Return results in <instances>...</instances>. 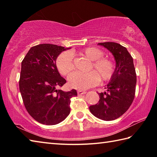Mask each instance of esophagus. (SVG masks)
Listing matches in <instances>:
<instances>
[{
	"instance_id": "obj_1",
	"label": "esophagus",
	"mask_w": 157,
	"mask_h": 157,
	"mask_svg": "<svg viewBox=\"0 0 157 157\" xmlns=\"http://www.w3.org/2000/svg\"><path fill=\"white\" fill-rule=\"evenodd\" d=\"M86 94V91H81V90H79V91H78V95H84Z\"/></svg>"
}]
</instances>
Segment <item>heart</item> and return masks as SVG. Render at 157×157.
Returning a JSON list of instances; mask_svg holds the SVG:
<instances>
[{
  "instance_id": "b5f03b06",
  "label": "heart",
  "mask_w": 157,
  "mask_h": 157,
  "mask_svg": "<svg viewBox=\"0 0 157 157\" xmlns=\"http://www.w3.org/2000/svg\"><path fill=\"white\" fill-rule=\"evenodd\" d=\"M79 54L92 61L89 69L94 71L87 73L75 72L71 74L68 78V84L71 87L79 90L87 89L97 85L100 78L102 81H108L112 78L115 65L111 59L102 58L104 55L102 50L95 47H89L82 50ZM56 66L62 75H68L74 68L71 52H63L60 54L57 59Z\"/></svg>"
}]
</instances>
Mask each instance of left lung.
Here are the masks:
<instances>
[{"instance_id": "1", "label": "left lung", "mask_w": 157, "mask_h": 157, "mask_svg": "<svg viewBox=\"0 0 157 157\" xmlns=\"http://www.w3.org/2000/svg\"><path fill=\"white\" fill-rule=\"evenodd\" d=\"M112 53L116 68L106 86L107 91L98 94L100 100L89 107L93 115L103 121H113L126 112L135 96L136 74L133 58L125 47L114 42L99 43Z\"/></svg>"}]
</instances>
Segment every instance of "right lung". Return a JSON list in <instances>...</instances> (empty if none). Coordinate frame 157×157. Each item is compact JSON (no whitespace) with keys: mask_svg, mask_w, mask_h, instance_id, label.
Listing matches in <instances>:
<instances>
[{"mask_svg":"<svg viewBox=\"0 0 157 157\" xmlns=\"http://www.w3.org/2000/svg\"><path fill=\"white\" fill-rule=\"evenodd\" d=\"M70 48L43 44L32 47L21 62L19 89L26 110L34 120L47 125L61 123L70 113L71 98L76 90L57 88L66 81L56 66L59 54Z\"/></svg>","mask_w":157,"mask_h":157,"instance_id":"add662e5","label":"right lung"}]
</instances>
